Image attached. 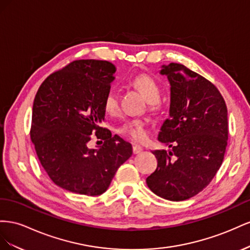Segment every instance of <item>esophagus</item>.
Instances as JSON below:
<instances>
[{
  "label": "esophagus",
  "mask_w": 250,
  "mask_h": 250,
  "mask_svg": "<svg viewBox=\"0 0 250 250\" xmlns=\"http://www.w3.org/2000/svg\"><path fill=\"white\" fill-rule=\"evenodd\" d=\"M142 151H144V148H142L140 146H138V145H134L133 146V153L134 154H139Z\"/></svg>",
  "instance_id": "obj_1"
}]
</instances>
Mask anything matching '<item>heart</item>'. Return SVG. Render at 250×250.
Wrapping results in <instances>:
<instances>
[{"label": "heart", "instance_id": "obj_1", "mask_svg": "<svg viewBox=\"0 0 250 250\" xmlns=\"http://www.w3.org/2000/svg\"><path fill=\"white\" fill-rule=\"evenodd\" d=\"M131 83L134 88H136L147 99L151 109L158 108L160 104V88L153 77L146 74H140L135 76ZM104 109L105 113L110 114V115H114L118 112V96L115 91L110 90L105 94L104 99ZM119 132L135 141H145L147 138L148 134L147 124L145 119L140 118L127 120L126 123L119 127Z\"/></svg>", "mask_w": 250, "mask_h": 250}]
</instances>
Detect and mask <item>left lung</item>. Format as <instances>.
I'll use <instances>...</instances> for the list:
<instances>
[{
  "label": "left lung",
  "mask_w": 250,
  "mask_h": 250,
  "mask_svg": "<svg viewBox=\"0 0 250 250\" xmlns=\"http://www.w3.org/2000/svg\"><path fill=\"white\" fill-rule=\"evenodd\" d=\"M159 73L167 77L170 101L158 140L172 149L153 152L158 166L146 184L157 196L183 201L208 187L222 165L227 108L215 85L181 63L162 65Z\"/></svg>",
  "instance_id": "1"
}]
</instances>
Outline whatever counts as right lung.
<instances>
[{
    "mask_svg": "<svg viewBox=\"0 0 250 250\" xmlns=\"http://www.w3.org/2000/svg\"><path fill=\"white\" fill-rule=\"evenodd\" d=\"M115 71L105 61H74L48 76L35 95L32 144L50 179L68 191L102 195L133 154L131 144L102 126ZM92 133L103 146H87Z\"/></svg>",
    "mask_w": 250,
    "mask_h": 250,
    "instance_id": "right-lung-1",
    "label": "right lung"
}]
</instances>
